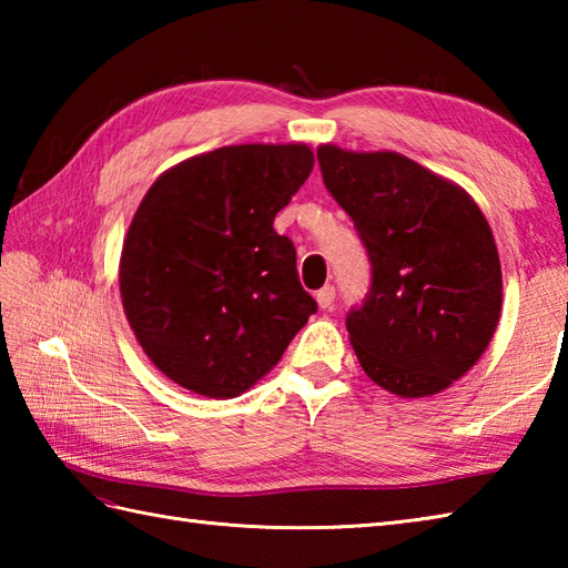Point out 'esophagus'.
<instances>
[{
    "mask_svg": "<svg viewBox=\"0 0 568 568\" xmlns=\"http://www.w3.org/2000/svg\"><path fill=\"white\" fill-rule=\"evenodd\" d=\"M334 297H336V293H334L332 285H324L322 291H317V295H315L317 305H320L322 310H329V307L334 305Z\"/></svg>",
    "mask_w": 568,
    "mask_h": 568,
    "instance_id": "esophagus-1",
    "label": "esophagus"
}]
</instances>
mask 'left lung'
I'll return each instance as SVG.
<instances>
[{"instance_id": "obj_1", "label": "left lung", "mask_w": 568, "mask_h": 568, "mask_svg": "<svg viewBox=\"0 0 568 568\" xmlns=\"http://www.w3.org/2000/svg\"><path fill=\"white\" fill-rule=\"evenodd\" d=\"M317 161L371 261L364 303L346 315L361 368L403 397L449 388L500 320V258L484 212L400 153L320 146Z\"/></svg>"}]
</instances>
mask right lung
<instances>
[{
  "mask_svg": "<svg viewBox=\"0 0 568 568\" xmlns=\"http://www.w3.org/2000/svg\"><path fill=\"white\" fill-rule=\"evenodd\" d=\"M315 165L305 143H244L165 171L131 220L119 263L126 320L159 371L236 397L281 361L317 303L273 229Z\"/></svg>",
  "mask_w": 568,
  "mask_h": 568,
  "instance_id": "right-lung-1",
  "label": "right lung"
}]
</instances>
